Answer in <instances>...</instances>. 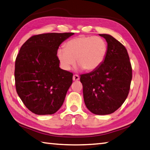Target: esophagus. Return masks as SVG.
Returning a JSON list of instances; mask_svg holds the SVG:
<instances>
[{
  "instance_id": "obj_1",
  "label": "esophagus",
  "mask_w": 150,
  "mask_h": 150,
  "mask_svg": "<svg viewBox=\"0 0 150 150\" xmlns=\"http://www.w3.org/2000/svg\"><path fill=\"white\" fill-rule=\"evenodd\" d=\"M73 81H79V76L78 75H77V74H75L74 75H73Z\"/></svg>"
}]
</instances>
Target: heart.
<instances>
[{"instance_id":"1","label":"heart","mask_w":150,"mask_h":150,"mask_svg":"<svg viewBox=\"0 0 150 150\" xmlns=\"http://www.w3.org/2000/svg\"><path fill=\"white\" fill-rule=\"evenodd\" d=\"M108 54V45L103 38L98 36H84L73 38L59 48L57 56L62 67L69 70L75 63L84 69L91 71L103 63Z\"/></svg>"}]
</instances>
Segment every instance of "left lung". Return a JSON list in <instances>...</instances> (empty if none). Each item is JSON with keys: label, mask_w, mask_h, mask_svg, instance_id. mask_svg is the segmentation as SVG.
Instances as JSON below:
<instances>
[{"label": "left lung", "mask_w": 150, "mask_h": 150, "mask_svg": "<svg viewBox=\"0 0 150 150\" xmlns=\"http://www.w3.org/2000/svg\"><path fill=\"white\" fill-rule=\"evenodd\" d=\"M108 43L103 63L89 73L81 75L84 101L96 115H108L121 107L127 99L132 80V67L127 50L115 38L100 34Z\"/></svg>", "instance_id": "1"}]
</instances>
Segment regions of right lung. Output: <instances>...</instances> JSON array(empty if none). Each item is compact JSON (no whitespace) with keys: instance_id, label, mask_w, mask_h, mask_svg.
Segmentation results:
<instances>
[{"instance_id":"right-lung-1","label":"right lung","mask_w":150,"mask_h":150,"mask_svg":"<svg viewBox=\"0 0 150 150\" xmlns=\"http://www.w3.org/2000/svg\"><path fill=\"white\" fill-rule=\"evenodd\" d=\"M73 34L33 35L21 46L16 57V91L26 108L37 115H52L63 104L73 75L59 67L57 52Z\"/></svg>"}]
</instances>
